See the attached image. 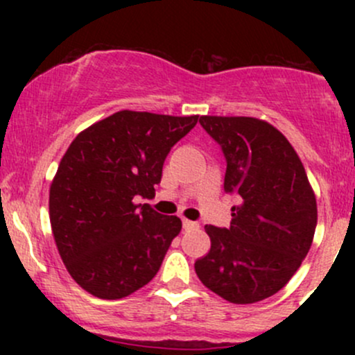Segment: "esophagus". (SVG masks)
<instances>
[{
	"label": "esophagus",
	"instance_id": "34e87169",
	"mask_svg": "<svg viewBox=\"0 0 355 355\" xmlns=\"http://www.w3.org/2000/svg\"><path fill=\"white\" fill-rule=\"evenodd\" d=\"M197 227H198L197 222H191V220L183 218V229H185V230H189V229H197Z\"/></svg>",
	"mask_w": 355,
	"mask_h": 355
}]
</instances>
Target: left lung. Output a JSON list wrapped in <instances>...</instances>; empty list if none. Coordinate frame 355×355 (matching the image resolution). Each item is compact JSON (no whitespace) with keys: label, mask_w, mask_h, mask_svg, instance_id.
<instances>
[{"label":"left lung","mask_w":355,"mask_h":355,"mask_svg":"<svg viewBox=\"0 0 355 355\" xmlns=\"http://www.w3.org/2000/svg\"><path fill=\"white\" fill-rule=\"evenodd\" d=\"M227 160L223 189L240 197L229 229L205 225L209 254L195 262L207 288L232 304H255L292 279L312 245L317 202L294 146L252 116H200Z\"/></svg>","instance_id":"obj_1"}]
</instances>
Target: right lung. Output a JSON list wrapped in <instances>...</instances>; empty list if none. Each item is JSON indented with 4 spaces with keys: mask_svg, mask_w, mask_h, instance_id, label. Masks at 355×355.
<instances>
[{
    "mask_svg": "<svg viewBox=\"0 0 355 355\" xmlns=\"http://www.w3.org/2000/svg\"><path fill=\"white\" fill-rule=\"evenodd\" d=\"M197 121L121 110L68 146L50 187V222L64 267L88 294L123 299L157 275L182 220L135 200L155 197L166 155Z\"/></svg>",
    "mask_w": 355,
    "mask_h": 355,
    "instance_id": "add662e5",
    "label": "right lung"
}]
</instances>
